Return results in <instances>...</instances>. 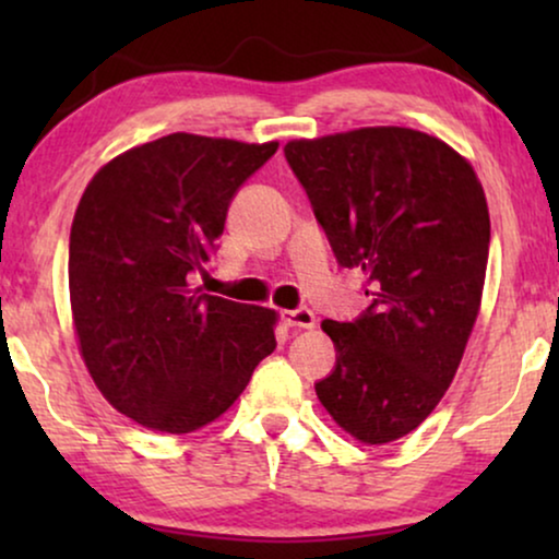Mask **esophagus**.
I'll return each mask as SVG.
<instances>
[{
  "mask_svg": "<svg viewBox=\"0 0 559 559\" xmlns=\"http://www.w3.org/2000/svg\"><path fill=\"white\" fill-rule=\"evenodd\" d=\"M282 320L289 328H302V331H312L316 328V312L308 310V308H297V310H282Z\"/></svg>",
  "mask_w": 559,
  "mask_h": 559,
  "instance_id": "esophagus-1",
  "label": "esophagus"
}]
</instances>
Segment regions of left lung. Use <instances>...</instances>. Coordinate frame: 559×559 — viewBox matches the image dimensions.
Segmentation results:
<instances>
[{"instance_id":"left-lung-1","label":"left lung","mask_w":559,"mask_h":559,"mask_svg":"<svg viewBox=\"0 0 559 559\" xmlns=\"http://www.w3.org/2000/svg\"><path fill=\"white\" fill-rule=\"evenodd\" d=\"M335 262L366 274L371 305L323 320L335 366L318 400L381 445L425 423L453 381L484 293L491 221L473 167L445 142L366 127L285 144Z\"/></svg>"}]
</instances>
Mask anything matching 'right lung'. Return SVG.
Instances as JSON below:
<instances>
[{
  "mask_svg": "<svg viewBox=\"0 0 559 559\" xmlns=\"http://www.w3.org/2000/svg\"><path fill=\"white\" fill-rule=\"evenodd\" d=\"M274 152L167 134L104 165L75 209L68 287L83 361L114 409L150 430L213 423L277 346L274 310L190 287Z\"/></svg>",
  "mask_w": 559,
  "mask_h": 559,
  "instance_id": "add662e5",
  "label": "right lung"
}]
</instances>
